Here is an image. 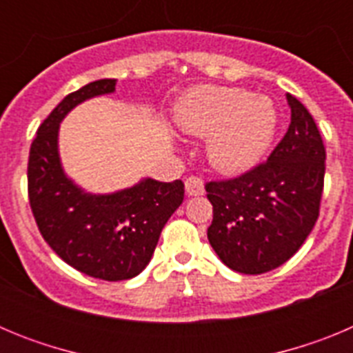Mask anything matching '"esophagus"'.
Listing matches in <instances>:
<instances>
[{
  "instance_id": "obj_1",
  "label": "esophagus",
  "mask_w": 353,
  "mask_h": 353,
  "mask_svg": "<svg viewBox=\"0 0 353 353\" xmlns=\"http://www.w3.org/2000/svg\"><path fill=\"white\" fill-rule=\"evenodd\" d=\"M185 191L189 196H201L205 192L203 180L198 179V176H189L185 180Z\"/></svg>"
}]
</instances>
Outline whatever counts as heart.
<instances>
[{
    "label": "heart",
    "mask_w": 353,
    "mask_h": 353,
    "mask_svg": "<svg viewBox=\"0 0 353 353\" xmlns=\"http://www.w3.org/2000/svg\"><path fill=\"white\" fill-rule=\"evenodd\" d=\"M176 121L187 134L205 138L212 166L242 173L256 166L269 150L277 127L270 99L244 88L196 86L180 99Z\"/></svg>",
    "instance_id": "b5f03b06"
}]
</instances>
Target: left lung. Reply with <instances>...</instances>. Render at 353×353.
I'll use <instances>...</instances> for the list:
<instances>
[{
	"label": "left lung",
	"mask_w": 353,
	"mask_h": 353,
	"mask_svg": "<svg viewBox=\"0 0 353 353\" xmlns=\"http://www.w3.org/2000/svg\"><path fill=\"white\" fill-rule=\"evenodd\" d=\"M292 121L265 162L235 179L207 182L214 207L208 242L226 267L265 274L301 249L320 214L325 146L310 111L286 95Z\"/></svg>",
	"instance_id": "1"
}]
</instances>
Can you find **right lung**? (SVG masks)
I'll return each instance as SVG.
<instances>
[{"label": "right lung", "mask_w": 353, "mask_h": 353, "mask_svg": "<svg viewBox=\"0 0 353 353\" xmlns=\"http://www.w3.org/2000/svg\"><path fill=\"white\" fill-rule=\"evenodd\" d=\"M114 86L117 79H99L68 93L39 127L28 161V198L43 240L65 263L104 281L130 279L145 269L162 228L183 201L182 180L145 179L113 194H88L63 173L60 121Z\"/></svg>", "instance_id": "add662e5"}]
</instances>
